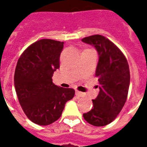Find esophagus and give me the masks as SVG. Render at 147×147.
I'll use <instances>...</instances> for the list:
<instances>
[{
    "instance_id": "obj_1",
    "label": "esophagus",
    "mask_w": 147,
    "mask_h": 147,
    "mask_svg": "<svg viewBox=\"0 0 147 147\" xmlns=\"http://www.w3.org/2000/svg\"><path fill=\"white\" fill-rule=\"evenodd\" d=\"M76 96H78V97H84V96H85V94H84V93L80 92L79 90H76Z\"/></svg>"
}]
</instances>
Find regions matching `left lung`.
Masks as SVG:
<instances>
[{
	"label": "left lung",
	"mask_w": 147,
	"mask_h": 147,
	"mask_svg": "<svg viewBox=\"0 0 147 147\" xmlns=\"http://www.w3.org/2000/svg\"><path fill=\"white\" fill-rule=\"evenodd\" d=\"M93 45L98 53L95 76L100 83L98 95L93 108L83 118L96 127L105 126L117 118L126 102L130 85V70L125 56L117 45L105 37L95 34L82 39Z\"/></svg>",
	"instance_id": "obj_1"
}]
</instances>
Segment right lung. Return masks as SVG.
I'll use <instances>...</instances> for the list:
<instances>
[{"label": "right lung", "instance_id": "1", "mask_svg": "<svg viewBox=\"0 0 147 147\" xmlns=\"http://www.w3.org/2000/svg\"><path fill=\"white\" fill-rule=\"evenodd\" d=\"M64 42L41 39L28 46L18 60L14 85L19 102L27 118L38 125H49L61 117L75 90L53 83L60 67Z\"/></svg>", "mask_w": 147, "mask_h": 147}]
</instances>
